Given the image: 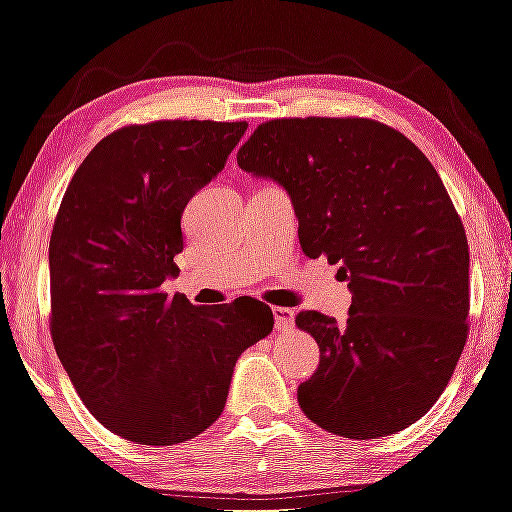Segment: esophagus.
Instances as JSON below:
<instances>
[{
	"instance_id": "1",
	"label": "esophagus",
	"mask_w": 512,
	"mask_h": 512,
	"mask_svg": "<svg viewBox=\"0 0 512 512\" xmlns=\"http://www.w3.org/2000/svg\"><path fill=\"white\" fill-rule=\"evenodd\" d=\"M273 317H276V329L278 331H289L294 326V310L276 305V308H273Z\"/></svg>"
}]
</instances>
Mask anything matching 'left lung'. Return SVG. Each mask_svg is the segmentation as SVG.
Here are the masks:
<instances>
[{
	"instance_id": "1",
	"label": "left lung",
	"mask_w": 512,
	"mask_h": 512,
	"mask_svg": "<svg viewBox=\"0 0 512 512\" xmlns=\"http://www.w3.org/2000/svg\"><path fill=\"white\" fill-rule=\"evenodd\" d=\"M236 163L292 197L308 257L340 264L347 322L301 310L319 345L299 386L303 414L349 439L395 434L425 416L469 333L467 232L444 181L409 137L365 117L271 119Z\"/></svg>"
}]
</instances>
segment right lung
Listing matches in <instances>:
<instances>
[{
	"label": "right lung",
	"mask_w": 512,
	"mask_h": 512,
	"mask_svg": "<svg viewBox=\"0 0 512 512\" xmlns=\"http://www.w3.org/2000/svg\"><path fill=\"white\" fill-rule=\"evenodd\" d=\"M246 121L160 119L105 135L68 183L50 236V335L85 407L144 446L202 434L232 372L273 329L243 296L193 305L163 292L183 250L181 213L216 177Z\"/></svg>",
	"instance_id": "obj_1"
}]
</instances>
